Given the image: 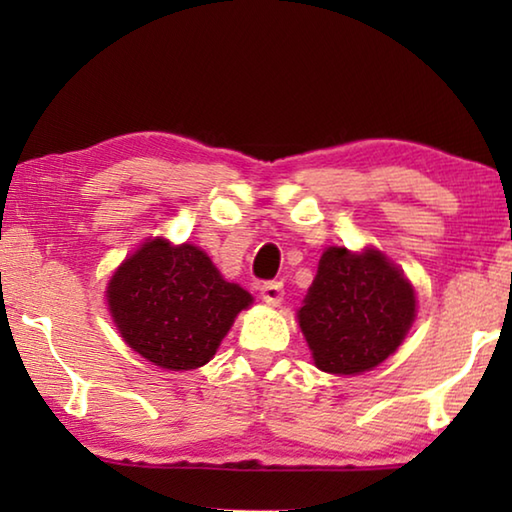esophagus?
<instances>
[{
  "mask_svg": "<svg viewBox=\"0 0 512 512\" xmlns=\"http://www.w3.org/2000/svg\"><path fill=\"white\" fill-rule=\"evenodd\" d=\"M284 298V284L282 282H264L262 284V300L266 305L277 307Z\"/></svg>",
  "mask_w": 512,
  "mask_h": 512,
  "instance_id": "obj_1",
  "label": "esophagus"
}]
</instances>
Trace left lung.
<instances>
[{"instance_id":"1","label":"left lung","mask_w":512,"mask_h":512,"mask_svg":"<svg viewBox=\"0 0 512 512\" xmlns=\"http://www.w3.org/2000/svg\"><path fill=\"white\" fill-rule=\"evenodd\" d=\"M415 320V291L375 248L329 246L298 309L316 368L332 375L372 370L400 348Z\"/></svg>"}]
</instances>
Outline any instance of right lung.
<instances>
[{
    "mask_svg": "<svg viewBox=\"0 0 512 512\" xmlns=\"http://www.w3.org/2000/svg\"><path fill=\"white\" fill-rule=\"evenodd\" d=\"M108 309L121 339L167 370H194L210 361L253 296L223 280L194 244L146 239L108 282Z\"/></svg>",
    "mask_w": 512,
    "mask_h": 512,
    "instance_id": "1",
    "label": "right lung"
}]
</instances>
